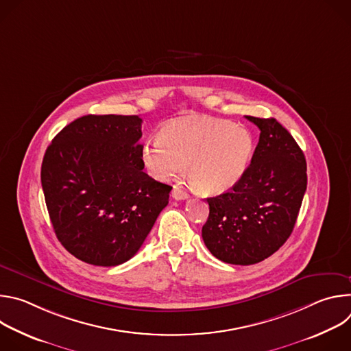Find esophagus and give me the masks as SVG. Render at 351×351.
Returning a JSON list of instances; mask_svg holds the SVG:
<instances>
[{
	"label": "esophagus",
	"instance_id": "obj_1",
	"mask_svg": "<svg viewBox=\"0 0 351 351\" xmlns=\"http://www.w3.org/2000/svg\"><path fill=\"white\" fill-rule=\"evenodd\" d=\"M172 197H173L175 199H186V198L189 197V194H187V191H184V190L180 189L179 186H173V189H172Z\"/></svg>",
	"mask_w": 351,
	"mask_h": 351
}]
</instances>
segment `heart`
I'll list each match as a JSON object with an SVG mask.
<instances>
[{"mask_svg":"<svg viewBox=\"0 0 351 351\" xmlns=\"http://www.w3.org/2000/svg\"><path fill=\"white\" fill-rule=\"evenodd\" d=\"M254 154L248 129L211 118H180L165 123L157 140L143 144L140 157L156 179L168 180L187 167L193 187L221 194L245 175Z\"/></svg>","mask_w":351,"mask_h":351,"instance_id":"b5f03b06","label":"heart"}]
</instances>
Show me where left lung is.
<instances>
[{"mask_svg": "<svg viewBox=\"0 0 351 351\" xmlns=\"http://www.w3.org/2000/svg\"><path fill=\"white\" fill-rule=\"evenodd\" d=\"M261 130L243 179L229 191L207 198L210 215L203 240L218 260L257 264L293 232L307 189V164L293 136L274 118L245 117Z\"/></svg>", "mask_w": 351, "mask_h": 351, "instance_id": "left-lung-1", "label": "left lung"}]
</instances>
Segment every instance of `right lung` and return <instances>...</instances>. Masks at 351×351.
I'll return each instance as SVG.
<instances>
[{
	"mask_svg": "<svg viewBox=\"0 0 351 351\" xmlns=\"http://www.w3.org/2000/svg\"><path fill=\"white\" fill-rule=\"evenodd\" d=\"M141 122L137 115H86L65 126L44 154L49 219L80 261L126 263L168 204L172 187L143 172Z\"/></svg>",
	"mask_w": 351,
	"mask_h": 351,
	"instance_id": "right-lung-1",
	"label": "right lung"
}]
</instances>
